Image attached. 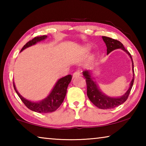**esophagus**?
Returning <instances> with one entry per match:
<instances>
[{
	"label": "esophagus",
	"instance_id": "1",
	"mask_svg": "<svg viewBox=\"0 0 146 146\" xmlns=\"http://www.w3.org/2000/svg\"><path fill=\"white\" fill-rule=\"evenodd\" d=\"M80 75V71L77 70V71H75V72L73 73V78H74V77H76V76H79Z\"/></svg>",
	"mask_w": 146,
	"mask_h": 146
}]
</instances>
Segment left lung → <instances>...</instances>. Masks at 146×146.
Segmentation results:
<instances>
[{"instance_id":"left-lung-1","label":"left lung","mask_w":146,"mask_h":146,"mask_svg":"<svg viewBox=\"0 0 146 146\" xmlns=\"http://www.w3.org/2000/svg\"><path fill=\"white\" fill-rule=\"evenodd\" d=\"M102 38L106 44V46H107L108 54L111 52L112 51L115 50L116 49L121 48L130 56L132 60L133 71V73H134V66H133V62L131 55L129 51L125 49L123 44L120 41L110 37H108V36H102ZM83 75L86 78V85H87V95L89 99L90 100L91 102L94 105L97 106L98 108L102 109V110H108V109L114 108L121 105L123 102H125L127 99L128 97H129L131 90V88L133 87V82H134V76H133V80L130 84V87L129 90L127 91V92L122 97L120 98H111L107 97V96L104 95L101 92L99 89H98L97 85L96 84V83L91 78L90 73L88 71L86 70L83 71Z\"/></svg>"}]
</instances>
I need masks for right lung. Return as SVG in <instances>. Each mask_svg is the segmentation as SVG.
Segmentation results:
<instances>
[{"label": "right lung", "mask_w": 146, "mask_h": 146, "mask_svg": "<svg viewBox=\"0 0 146 146\" xmlns=\"http://www.w3.org/2000/svg\"><path fill=\"white\" fill-rule=\"evenodd\" d=\"M47 37L46 35H41L35 36L31 40L28 42L24 47L22 48L21 51L24 50V49L28 48L29 46H31L33 44H35L37 42L44 40ZM72 76L70 75L64 76L60 79H59L58 82H56L55 87L53 89L52 91L48 95V97L45 99L41 101L40 102H32L31 101L25 99L22 96L20 95L18 91H17L15 86L13 82V87L15 90L17 95H19V98L23 101L27 108L30 110L33 111L41 113H51L56 111L60 107L64 100V98L66 97V92H67V88L69 84L71 82Z\"/></svg>", "instance_id": "obj_1"}]
</instances>
